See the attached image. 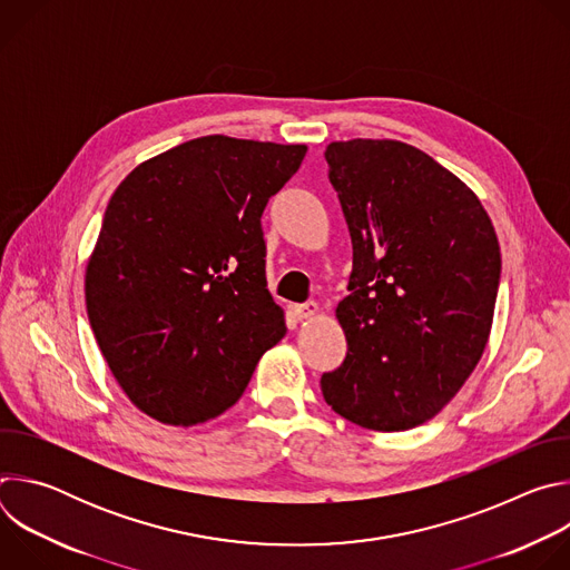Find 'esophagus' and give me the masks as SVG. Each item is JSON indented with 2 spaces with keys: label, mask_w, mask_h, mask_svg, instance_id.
Listing matches in <instances>:
<instances>
[{
  "label": "esophagus",
  "mask_w": 570,
  "mask_h": 570,
  "mask_svg": "<svg viewBox=\"0 0 570 570\" xmlns=\"http://www.w3.org/2000/svg\"><path fill=\"white\" fill-rule=\"evenodd\" d=\"M291 311H293L295 317L304 320V317H313V315L320 311V306H317L315 302H306V304H293Z\"/></svg>",
  "instance_id": "1"
}]
</instances>
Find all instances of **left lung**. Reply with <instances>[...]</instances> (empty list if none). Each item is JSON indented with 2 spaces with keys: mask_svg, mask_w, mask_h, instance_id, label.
Listing matches in <instances>:
<instances>
[{
  "mask_svg": "<svg viewBox=\"0 0 570 570\" xmlns=\"http://www.w3.org/2000/svg\"><path fill=\"white\" fill-rule=\"evenodd\" d=\"M324 157L354 268L336 308L347 356L320 387L352 424L409 431L458 394L490 341L499 238L478 196L411 144L332 141Z\"/></svg>",
  "mask_w": 570,
  "mask_h": 570,
  "instance_id": "1",
  "label": "left lung"
}]
</instances>
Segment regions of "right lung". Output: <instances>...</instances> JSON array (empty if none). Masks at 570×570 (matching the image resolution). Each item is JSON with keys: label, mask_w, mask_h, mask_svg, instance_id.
<instances>
[{"label": "right lung", "mask_w": 570, "mask_h": 570, "mask_svg": "<svg viewBox=\"0 0 570 570\" xmlns=\"http://www.w3.org/2000/svg\"><path fill=\"white\" fill-rule=\"evenodd\" d=\"M304 155V144L207 135L141 161L112 194L86 304L110 372L148 417H218L284 338L262 214Z\"/></svg>", "instance_id": "obj_1"}]
</instances>
